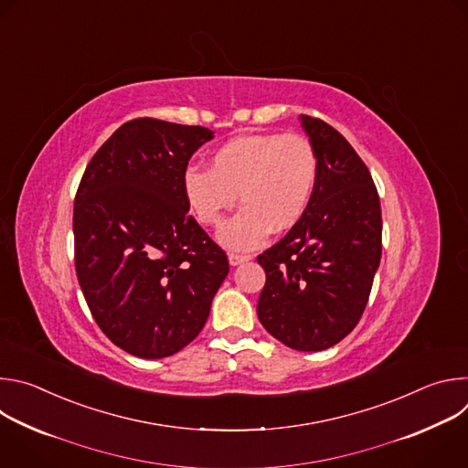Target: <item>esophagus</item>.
<instances>
[{"instance_id":"34e87169","label":"esophagus","mask_w":468,"mask_h":468,"mask_svg":"<svg viewBox=\"0 0 468 468\" xmlns=\"http://www.w3.org/2000/svg\"><path fill=\"white\" fill-rule=\"evenodd\" d=\"M228 259H229V262H231V266H237V264H240V262H244V261H250L251 259V255H246V253H229L228 255Z\"/></svg>"}]
</instances>
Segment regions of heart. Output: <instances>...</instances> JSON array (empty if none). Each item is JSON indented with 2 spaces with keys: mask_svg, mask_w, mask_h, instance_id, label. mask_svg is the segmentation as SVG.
<instances>
[{
  "mask_svg": "<svg viewBox=\"0 0 468 468\" xmlns=\"http://www.w3.org/2000/svg\"><path fill=\"white\" fill-rule=\"evenodd\" d=\"M318 176L313 144L300 135L255 133L222 144L209 170L188 166L183 194L196 218L220 228L237 204L242 211L222 229L231 250H251L269 233L291 229L305 213Z\"/></svg>",
  "mask_w": 468,
  "mask_h": 468,
  "instance_id": "heart-1",
  "label": "heart"
}]
</instances>
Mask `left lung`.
Here are the masks:
<instances>
[{"label": "left lung", "mask_w": 468, "mask_h": 468, "mask_svg": "<svg viewBox=\"0 0 468 468\" xmlns=\"http://www.w3.org/2000/svg\"><path fill=\"white\" fill-rule=\"evenodd\" d=\"M318 176L302 218L257 255L266 283L262 327L285 346L320 352L357 325L381 259V206L374 179L341 133L303 114Z\"/></svg>", "instance_id": "1"}]
</instances>
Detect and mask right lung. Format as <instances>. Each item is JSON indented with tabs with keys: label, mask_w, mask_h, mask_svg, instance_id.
I'll return each mask as SVG.
<instances>
[{
	"label": "right lung",
	"mask_w": 468,
	"mask_h": 468,
	"mask_svg": "<svg viewBox=\"0 0 468 468\" xmlns=\"http://www.w3.org/2000/svg\"><path fill=\"white\" fill-rule=\"evenodd\" d=\"M211 139L202 125L129 120L78 186V280L100 329L131 356L161 359L192 343L229 272L226 251L188 215L183 194L192 154Z\"/></svg>",
	"instance_id": "1"
}]
</instances>
